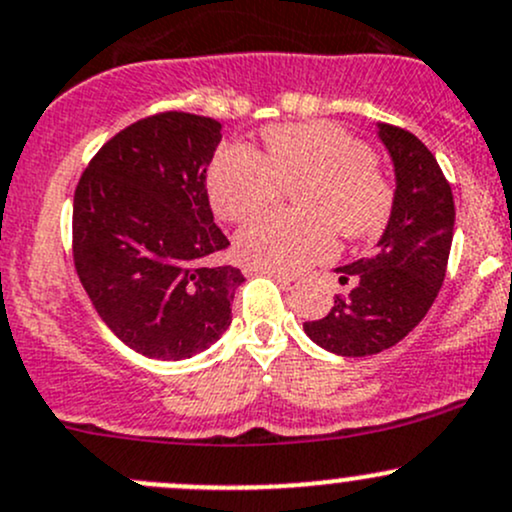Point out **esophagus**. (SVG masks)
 Listing matches in <instances>:
<instances>
[{
  "instance_id": "esophagus-1",
  "label": "esophagus",
  "mask_w": 512,
  "mask_h": 512,
  "mask_svg": "<svg viewBox=\"0 0 512 512\" xmlns=\"http://www.w3.org/2000/svg\"><path fill=\"white\" fill-rule=\"evenodd\" d=\"M245 274H270V277H272V279H277L279 284H289V282H294L292 274H287V272H274V270H265V267H255V265H247V267H245Z\"/></svg>"
}]
</instances>
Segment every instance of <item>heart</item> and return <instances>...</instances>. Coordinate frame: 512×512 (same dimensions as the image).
<instances>
[{
	"instance_id": "b5f03b06",
	"label": "heart",
	"mask_w": 512,
	"mask_h": 512,
	"mask_svg": "<svg viewBox=\"0 0 512 512\" xmlns=\"http://www.w3.org/2000/svg\"><path fill=\"white\" fill-rule=\"evenodd\" d=\"M262 154L225 147L208 171V193L220 218L238 223L265 211L282 188L301 184L294 203L306 215L267 213L238 235L247 265L297 272L336 250V228L346 238H373L390 218L392 188L373 154L346 129L311 122L279 125L262 134Z\"/></svg>"
}]
</instances>
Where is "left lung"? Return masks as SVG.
<instances>
[{
    "mask_svg": "<svg viewBox=\"0 0 512 512\" xmlns=\"http://www.w3.org/2000/svg\"><path fill=\"white\" fill-rule=\"evenodd\" d=\"M375 129L395 171L390 218L373 257L336 267L338 282L351 284L348 297L304 324L316 346L343 358L383 353L427 316L454 238V196L434 154L407 129Z\"/></svg>",
    "mask_w": 512,
    "mask_h": 512,
    "instance_id": "1",
    "label": "left lung"
}]
</instances>
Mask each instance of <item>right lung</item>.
Returning <instances> with one entry per match:
<instances>
[{
    "mask_svg": "<svg viewBox=\"0 0 512 512\" xmlns=\"http://www.w3.org/2000/svg\"><path fill=\"white\" fill-rule=\"evenodd\" d=\"M220 129L188 112L134 122L95 154L75 188L80 284L107 328L147 358H191L233 321L245 277L211 265L230 245L206 188Z\"/></svg>",
    "mask_w": 512,
    "mask_h": 512,
    "instance_id": "obj_1",
    "label": "right lung"
}]
</instances>
